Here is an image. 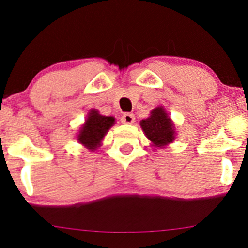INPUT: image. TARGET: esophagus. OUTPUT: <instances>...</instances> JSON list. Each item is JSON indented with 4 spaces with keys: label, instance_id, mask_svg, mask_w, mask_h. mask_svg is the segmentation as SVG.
<instances>
[{
    "label": "esophagus",
    "instance_id": "1",
    "mask_svg": "<svg viewBox=\"0 0 248 248\" xmlns=\"http://www.w3.org/2000/svg\"><path fill=\"white\" fill-rule=\"evenodd\" d=\"M121 121L122 124H132L135 122V116H134V114H130V113H124V114L121 116Z\"/></svg>",
    "mask_w": 248,
    "mask_h": 248
}]
</instances>
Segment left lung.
<instances>
[{
	"label": "left lung",
	"instance_id": "left-lung-1",
	"mask_svg": "<svg viewBox=\"0 0 248 248\" xmlns=\"http://www.w3.org/2000/svg\"><path fill=\"white\" fill-rule=\"evenodd\" d=\"M148 140L154 148H164L176 139V128L163 106H157L150 112L147 119L140 122Z\"/></svg>",
	"mask_w": 248,
	"mask_h": 248
}]
</instances>
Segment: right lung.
Returning <instances> with one entry per match:
<instances>
[{
	"instance_id": "right-lung-1",
	"label": "right lung",
	"mask_w": 248,
	"mask_h": 248,
	"mask_svg": "<svg viewBox=\"0 0 248 248\" xmlns=\"http://www.w3.org/2000/svg\"><path fill=\"white\" fill-rule=\"evenodd\" d=\"M114 124L115 119L113 116L101 115L96 109H91L86 120L79 128L77 140L90 152H94L101 146L102 140Z\"/></svg>"
}]
</instances>
